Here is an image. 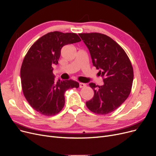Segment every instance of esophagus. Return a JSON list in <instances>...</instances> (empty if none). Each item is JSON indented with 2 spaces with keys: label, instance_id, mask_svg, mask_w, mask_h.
Instances as JSON below:
<instances>
[{
  "label": "esophagus",
  "instance_id": "esophagus-1",
  "mask_svg": "<svg viewBox=\"0 0 156 156\" xmlns=\"http://www.w3.org/2000/svg\"><path fill=\"white\" fill-rule=\"evenodd\" d=\"M79 86H80V88H83V87H86V84H85L83 83H80Z\"/></svg>",
  "mask_w": 156,
  "mask_h": 156
}]
</instances>
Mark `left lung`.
Segmentation results:
<instances>
[{
    "label": "left lung",
    "instance_id": "1",
    "mask_svg": "<svg viewBox=\"0 0 156 156\" xmlns=\"http://www.w3.org/2000/svg\"><path fill=\"white\" fill-rule=\"evenodd\" d=\"M88 47L92 63L104 81L102 86L89 83L94 97L87 107L98 114L118 109L128 97L133 80V69L125 51L111 37L99 33L79 34Z\"/></svg>",
    "mask_w": 156,
    "mask_h": 156
}]
</instances>
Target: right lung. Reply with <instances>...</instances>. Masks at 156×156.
Segmentation results:
<instances>
[{
    "label": "right lung",
    "mask_w": 156,
    "mask_h": 156,
    "mask_svg": "<svg viewBox=\"0 0 156 156\" xmlns=\"http://www.w3.org/2000/svg\"><path fill=\"white\" fill-rule=\"evenodd\" d=\"M80 41L74 33L50 32L38 39L24 57L20 71L23 92L31 108L42 115L58 114L64 105L66 91L79 87L72 80L55 82L52 66L58 64L63 46Z\"/></svg>",
    "instance_id": "1"
}]
</instances>
